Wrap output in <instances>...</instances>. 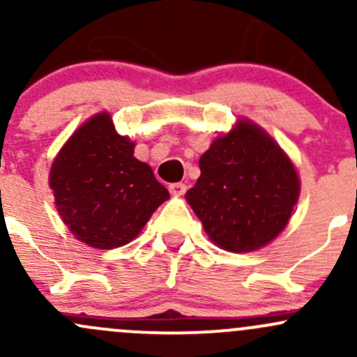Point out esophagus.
I'll return each instance as SVG.
<instances>
[{
	"mask_svg": "<svg viewBox=\"0 0 357 357\" xmlns=\"http://www.w3.org/2000/svg\"><path fill=\"white\" fill-rule=\"evenodd\" d=\"M169 192L172 195H183L186 192V185L185 183H172V185H169Z\"/></svg>",
	"mask_w": 357,
	"mask_h": 357,
	"instance_id": "esophagus-1",
	"label": "esophagus"
}]
</instances>
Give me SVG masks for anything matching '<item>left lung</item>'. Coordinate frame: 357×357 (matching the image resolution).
Segmentation results:
<instances>
[{
	"instance_id": "8db88e82",
	"label": "left lung",
	"mask_w": 357,
	"mask_h": 357,
	"mask_svg": "<svg viewBox=\"0 0 357 357\" xmlns=\"http://www.w3.org/2000/svg\"><path fill=\"white\" fill-rule=\"evenodd\" d=\"M199 167L186 200L212 242L250 252L285 228L301 185L289 157L261 128L242 121L212 143Z\"/></svg>"
}]
</instances>
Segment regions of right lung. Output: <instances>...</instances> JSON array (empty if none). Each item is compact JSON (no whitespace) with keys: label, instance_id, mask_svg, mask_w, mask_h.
<instances>
[{"label":"right lung","instance_id":"1","mask_svg":"<svg viewBox=\"0 0 357 357\" xmlns=\"http://www.w3.org/2000/svg\"><path fill=\"white\" fill-rule=\"evenodd\" d=\"M109 114L89 119L60 150L50 172L56 211L72 235L95 248L131 242L169 192Z\"/></svg>","mask_w":357,"mask_h":357}]
</instances>
